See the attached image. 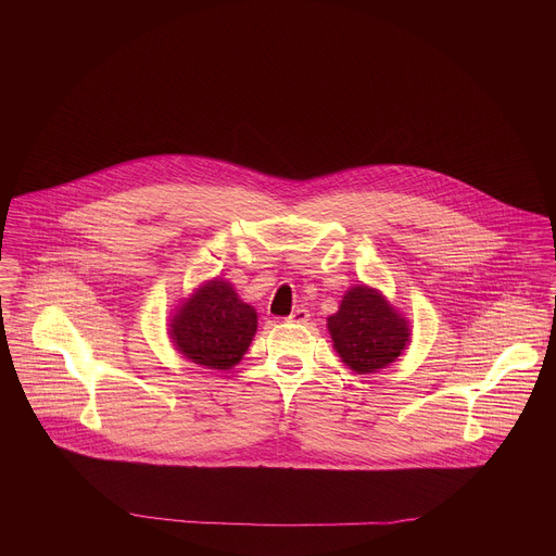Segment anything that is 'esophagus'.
Segmentation results:
<instances>
[{
  "mask_svg": "<svg viewBox=\"0 0 556 556\" xmlns=\"http://www.w3.org/2000/svg\"><path fill=\"white\" fill-rule=\"evenodd\" d=\"M309 319V312L305 307H296L292 309V314L288 316V324H305Z\"/></svg>",
  "mask_w": 556,
  "mask_h": 556,
  "instance_id": "1",
  "label": "esophagus"
}]
</instances>
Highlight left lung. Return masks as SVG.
Here are the masks:
<instances>
[{
	"mask_svg": "<svg viewBox=\"0 0 556 556\" xmlns=\"http://www.w3.org/2000/svg\"><path fill=\"white\" fill-rule=\"evenodd\" d=\"M328 330L341 361L356 374H374L399 358L412 341L409 321L376 288L345 292Z\"/></svg>",
	"mask_w": 556,
	"mask_h": 556,
	"instance_id": "8db88e82",
	"label": "left lung"
}]
</instances>
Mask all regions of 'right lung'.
Masks as SVG:
<instances>
[{"label": "right lung", "mask_w": 556, "mask_h": 556, "mask_svg": "<svg viewBox=\"0 0 556 556\" xmlns=\"http://www.w3.org/2000/svg\"><path fill=\"white\" fill-rule=\"evenodd\" d=\"M176 350L206 369H230L242 361L255 332L257 312L222 279L200 286L174 314Z\"/></svg>", "instance_id": "right-lung-1"}]
</instances>
